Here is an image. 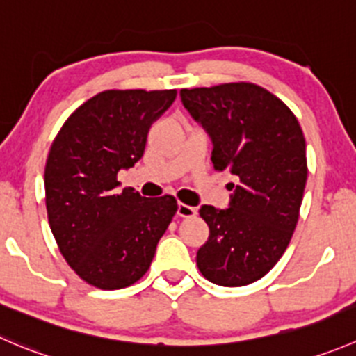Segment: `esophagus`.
Wrapping results in <instances>:
<instances>
[{
  "mask_svg": "<svg viewBox=\"0 0 356 356\" xmlns=\"http://www.w3.org/2000/svg\"><path fill=\"white\" fill-rule=\"evenodd\" d=\"M196 213V209L191 205H186V203H179L177 205V216L179 217H193Z\"/></svg>",
  "mask_w": 356,
  "mask_h": 356,
  "instance_id": "34e87169",
  "label": "esophagus"
}]
</instances>
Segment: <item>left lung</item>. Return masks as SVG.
Returning a JSON list of instances; mask_svg holds the SVG:
<instances>
[{
	"label": "left lung",
	"mask_w": 356,
	"mask_h": 356,
	"mask_svg": "<svg viewBox=\"0 0 356 356\" xmlns=\"http://www.w3.org/2000/svg\"><path fill=\"white\" fill-rule=\"evenodd\" d=\"M181 99L210 136L213 168L236 179L227 209H200L210 234L196 264L212 284L248 285L280 261L298 224L308 177L301 125L254 83L182 88Z\"/></svg>",
	"instance_id": "8db88e82"
}]
</instances>
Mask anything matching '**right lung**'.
<instances>
[{
    "label": "right lung",
    "mask_w": 356,
    "mask_h": 356,
    "mask_svg": "<svg viewBox=\"0 0 356 356\" xmlns=\"http://www.w3.org/2000/svg\"><path fill=\"white\" fill-rule=\"evenodd\" d=\"M175 90H104L62 125L44 167L48 222L74 273L102 291L129 287L149 270L177 212L170 195L118 191V172L143 158L151 125Z\"/></svg>",
    "instance_id": "obj_1"
}]
</instances>
